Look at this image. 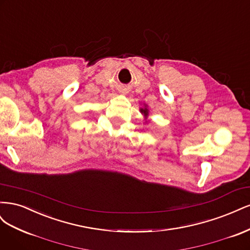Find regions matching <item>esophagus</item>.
<instances>
[{"label": "esophagus", "mask_w": 250, "mask_h": 250, "mask_svg": "<svg viewBox=\"0 0 250 250\" xmlns=\"http://www.w3.org/2000/svg\"><path fill=\"white\" fill-rule=\"evenodd\" d=\"M122 93H123V94H124V92H122Z\"/></svg>", "instance_id": "esophagus-1"}]
</instances>
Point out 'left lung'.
I'll list each match as a JSON object with an SVG mask.
<instances>
[{
  "label": "left lung",
  "mask_w": 250,
  "mask_h": 250,
  "mask_svg": "<svg viewBox=\"0 0 250 250\" xmlns=\"http://www.w3.org/2000/svg\"><path fill=\"white\" fill-rule=\"evenodd\" d=\"M141 112H142L143 115L145 116V117H148V115H149V110H148V108H147L146 105H145V107H144V108H141Z\"/></svg>",
  "instance_id": "left-lung-1"
}]
</instances>
